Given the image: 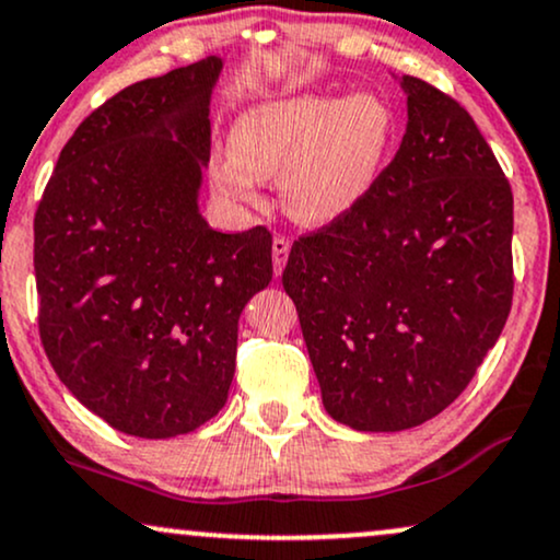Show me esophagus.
Instances as JSON below:
<instances>
[{
	"instance_id": "obj_1",
	"label": "esophagus",
	"mask_w": 560,
	"mask_h": 560,
	"mask_svg": "<svg viewBox=\"0 0 560 560\" xmlns=\"http://www.w3.org/2000/svg\"><path fill=\"white\" fill-rule=\"evenodd\" d=\"M288 254H291V241H288L285 236H275L272 238V267H275V275H280L282 269H285Z\"/></svg>"
}]
</instances>
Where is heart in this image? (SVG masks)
<instances>
[{"instance_id": "1", "label": "heart", "mask_w": 560, "mask_h": 560, "mask_svg": "<svg viewBox=\"0 0 560 560\" xmlns=\"http://www.w3.org/2000/svg\"><path fill=\"white\" fill-rule=\"evenodd\" d=\"M395 140V116L374 90L340 98L291 93L246 106L228 129V155L215 158V189L236 205L259 202V178L278 174L282 210L295 223L329 225L355 210L382 176Z\"/></svg>"}]
</instances>
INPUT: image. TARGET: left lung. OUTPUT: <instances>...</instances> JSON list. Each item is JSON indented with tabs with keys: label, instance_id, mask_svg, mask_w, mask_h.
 Returning <instances> with one entry per match:
<instances>
[{
	"label": "left lung",
	"instance_id": "left-lung-1",
	"mask_svg": "<svg viewBox=\"0 0 560 560\" xmlns=\"http://www.w3.org/2000/svg\"><path fill=\"white\" fill-rule=\"evenodd\" d=\"M395 161L350 215L293 244L299 308L324 410L355 431L436 418L493 348L512 308L514 197L472 116L402 74Z\"/></svg>",
	"mask_w": 560,
	"mask_h": 560
}]
</instances>
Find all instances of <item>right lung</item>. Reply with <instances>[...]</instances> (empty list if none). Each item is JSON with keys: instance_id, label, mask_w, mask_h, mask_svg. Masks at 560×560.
<instances>
[{"instance_id": "add662e5", "label": "right lung", "mask_w": 560, "mask_h": 560, "mask_svg": "<svg viewBox=\"0 0 560 560\" xmlns=\"http://www.w3.org/2000/svg\"><path fill=\"white\" fill-rule=\"evenodd\" d=\"M223 59L124 88L74 129L40 199V342L61 384L116 431L189 433L218 416L238 316L272 280L267 228L199 212Z\"/></svg>"}]
</instances>
